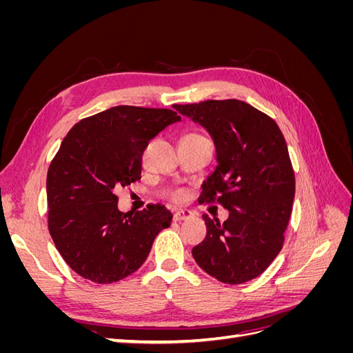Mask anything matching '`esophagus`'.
Wrapping results in <instances>:
<instances>
[{"label":"esophagus","instance_id":"obj_1","mask_svg":"<svg viewBox=\"0 0 353 353\" xmlns=\"http://www.w3.org/2000/svg\"><path fill=\"white\" fill-rule=\"evenodd\" d=\"M193 216V213H191L190 210H176L175 213H174V221H184V219H188V218H191Z\"/></svg>","mask_w":353,"mask_h":353}]
</instances>
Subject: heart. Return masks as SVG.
<instances>
[{
	"mask_svg": "<svg viewBox=\"0 0 353 353\" xmlns=\"http://www.w3.org/2000/svg\"><path fill=\"white\" fill-rule=\"evenodd\" d=\"M188 135H197V134H188ZM170 197H172L175 201H179V200H183L184 193L181 190H175V191H172V193H170Z\"/></svg>",
	"mask_w": 353,
	"mask_h": 353,
	"instance_id": "b5f03b06",
	"label": "heart"
}]
</instances>
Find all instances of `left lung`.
I'll return each mask as SVG.
<instances>
[{"instance_id": "1", "label": "left lung", "mask_w": 353, "mask_h": 353, "mask_svg": "<svg viewBox=\"0 0 353 353\" xmlns=\"http://www.w3.org/2000/svg\"><path fill=\"white\" fill-rule=\"evenodd\" d=\"M174 108L205 126L218 165L199 203L230 212L222 223L203 215L206 237L193 248L200 268L225 284L261 275L283 249L294 199V170L272 117L241 100H206Z\"/></svg>"}]
</instances>
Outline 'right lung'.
<instances>
[{"label":"right lung","instance_id":"add662e5","mask_svg":"<svg viewBox=\"0 0 353 353\" xmlns=\"http://www.w3.org/2000/svg\"><path fill=\"white\" fill-rule=\"evenodd\" d=\"M179 119L170 109L116 105L79 121L61 141L47 174L48 231L82 279L110 284L131 275L170 225L160 205L119 212L114 191L141 179L148 141Z\"/></svg>","mask_w":353,"mask_h":353}]
</instances>
